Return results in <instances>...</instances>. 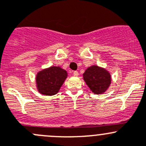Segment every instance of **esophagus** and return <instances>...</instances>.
Segmentation results:
<instances>
[{"instance_id":"34e87169","label":"esophagus","mask_w":146,"mask_h":146,"mask_svg":"<svg viewBox=\"0 0 146 146\" xmlns=\"http://www.w3.org/2000/svg\"><path fill=\"white\" fill-rule=\"evenodd\" d=\"M73 74H74V76H75V77H78L79 72H77V71H74V72H73Z\"/></svg>"}]
</instances>
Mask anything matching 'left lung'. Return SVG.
Returning a JSON list of instances; mask_svg holds the SVG:
<instances>
[{"mask_svg": "<svg viewBox=\"0 0 146 146\" xmlns=\"http://www.w3.org/2000/svg\"><path fill=\"white\" fill-rule=\"evenodd\" d=\"M83 79L93 93L102 94L111 84V75L108 70L94 65L90 66L83 74Z\"/></svg>", "mask_w": 146, "mask_h": 146, "instance_id": "obj_1", "label": "left lung"}]
</instances>
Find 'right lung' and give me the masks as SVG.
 <instances>
[{"instance_id":"right-lung-1","label":"right lung","mask_w":146,"mask_h":146,"mask_svg":"<svg viewBox=\"0 0 146 146\" xmlns=\"http://www.w3.org/2000/svg\"><path fill=\"white\" fill-rule=\"evenodd\" d=\"M67 77V72L59 66H51L37 73L36 87L44 95H56Z\"/></svg>"}]
</instances>
